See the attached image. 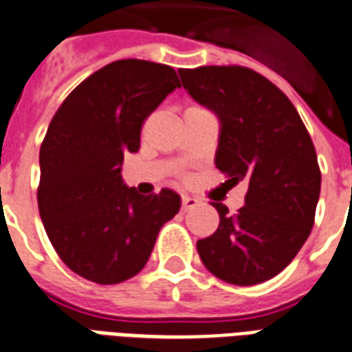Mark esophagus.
<instances>
[{
  "instance_id": "34e87169",
  "label": "esophagus",
  "mask_w": 352,
  "mask_h": 352,
  "mask_svg": "<svg viewBox=\"0 0 352 352\" xmlns=\"http://www.w3.org/2000/svg\"><path fill=\"white\" fill-rule=\"evenodd\" d=\"M197 199L196 197H192V196H183V210L186 212V210L190 209H194V207H197Z\"/></svg>"
}]
</instances>
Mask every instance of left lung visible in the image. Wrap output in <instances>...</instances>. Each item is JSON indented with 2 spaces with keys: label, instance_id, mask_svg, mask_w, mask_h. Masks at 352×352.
<instances>
[{
  "label": "left lung",
  "instance_id": "1",
  "mask_svg": "<svg viewBox=\"0 0 352 352\" xmlns=\"http://www.w3.org/2000/svg\"><path fill=\"white\" fill-rule=\"evenodd\" d=\"M188 95L220 119L216 168L235 186L248 183L244 207L197 241L209 272L233 285H256L295 259L314 228L321 171L308 130L287 96L246 67L181 69Z\"/></svg>",
  "mask_w": 352,
  "mask_h": 352
}]
</instances>
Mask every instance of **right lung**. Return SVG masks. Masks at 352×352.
<instances>
[{
    "label": "right lung",
    "mask_w": 352,
    "mask_h": 352,
    "mask_svg": "<svg viewBox=\"0 0 352 352\" xmlns=\"http://www.w3.org/2000/svg\"><path fill=\"white\" fill-rule=\"evenodd\" d=\"M179 85L168 65L121 59L83 80L41 145V220L57 256L89 282L121 283L145 267L164 223L181 209L169 188L140 196L121 177L142 124Z\"/></svg>",
    "instance_id": "obj_1"
}]
</instances>
